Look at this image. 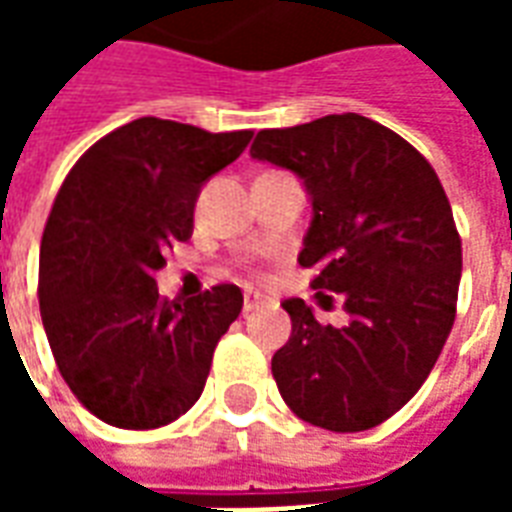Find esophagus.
Instances as JSON below:
<instances>
[{"mask_svg":"<svg viewBox=\"0 0 512 512\" xmlns=\"http://www.w3.org/2000/svg\"><path fill=\"white\" fill-rule=\"evenodd\" d=\"M260 304H263V299H260V296H246V299H244V312L257 310Z\"/></svg>","mask_w":512,"mask_h":512,"instance_id":"esophagus-1","label":"esophagus"}]
</instances>
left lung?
I'll list each match as a JSON object with an SVG mask.
<instances>
[{
  "label": "left lung",
  "mask_w": 512,
  "mask_h": 512,
  "mask_svg": "<svg viewBox=\"0 0 512 512\" xmlns=\"http://www.w3.org/2000/svg\"><path fill=\"white\" fill-rule=\"evenodd\" d=\"M252 156L293 169L312 197L299 263L318 268L315 296L337 293L351 321L282 307L293 334L271 373L290 411L334 433L370 430L425 384L450 337L461 285V235L436 169L370 117L326 115L266 128Z\"/></svg>",
  "instance_id": "left-lung-1"
}]
</instances>
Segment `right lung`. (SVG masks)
<instances>
[{"label": "right lung", "mask_w": 512, "mask_h": 512, "mask_svg": "<svg viewBox=\"0 0 512 512\" xmlns=\"http://www.w3.org/2000/svg\"><path fill=\"white\" fill-rule=\"evenodd\" d=\"M249 139L139 117L101 136L62 180L40 241V318L60 376L106 425L161 428L202 395L244 296L213 285L169 301L156 271L191 238L202 183Z\"/></svg>", "instance_id": "add662e5"}]
</instances>
